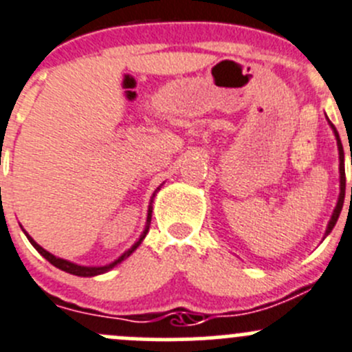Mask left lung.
Listing matches in <instances>:
<instances>
[{
    "label": "left lung",
    "mask_w": 352,
    "mask_h": 352,
    "mask_svg": "<svg viewBox=\"0 0 352 352\" xmlns=\"http://www.w3.org/2000/svg\"><path fill=\"white\" fill-rule=\"evenodd\" d=\"M330 124H332V123H330ZM332 128H333V124H332ZM333 131H336L337 144H339V155H340V198H339V204H337L336 210H333L332 219H330V222H329V228H327V234H329V232L332 231L333 226H336V222H337V219H339V214H340V210H342V204H344V191H346V173H344V151H342V144H340L339 133H337L336 128H333Z\"/></svg>",
    "instance_id": "1"
}]
</instances>
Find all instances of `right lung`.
I'll use <instances>...</instances> for the list:
<instances>
[{
    "mask_svg": "<svg viewBox=\"0 0 352 352\" xmlns=\"http://www.w3.org/2000/svg\"><path fill=\"white\" fill-rule=\"evenodd\" d=\"M151 219H152V205H151V207H148L147 226H145V231H144V234L140 236V239H138V241L135 243V245L131 246V248L128 250L126 253H123V255H121L120 258L116 260V262L109 263V265H106V267H82V265H75V263L68 262V260L56 258V256H54V255H51L50 252H46V250L43 248V246H39V245H37V243L34 241V239L30 238V236L27 234V232H25V234H27V238H29V241L32 243V246H34V248H36L37 252H39L41 255H43L44 258L47 260V262H50V263H53L54 267H58V269L65 270V272H68V274H73V276H80V277H92V276H99V274H104V272H107V270H109V269H113V267H116L118 263H121V262H123V260L126 258V256H130L131 253L135 252V248H137V246L140 245V243H142V239L145 238V234H147V231H148V226H151Z\"/></svg>",
    "mask_w": 352,
    "mask_h": 352,
    "instance_id": "obj_1",
    "label": "right lung"
}]
</instances>
